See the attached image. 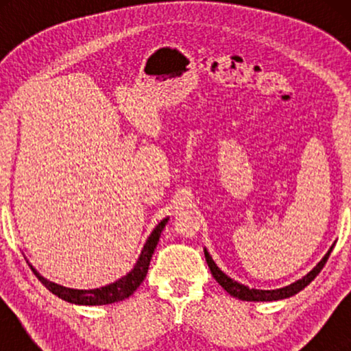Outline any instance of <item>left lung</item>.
I'll return each mask as SVG.
<instances>
[{
  "mask_svg": "<svg viewBox=\"0 0 351 351\" xmlns=\"http://www.w3.org/2000/svg\"><path fill=\"white\" fill-rule=\"evenodd\" d=\"M332 249H334V244L329 247V251L326 252V256L321 258L318 263H316V267L313 268V270L306 273L304 278H300V280H297L295 282H292V285H289V286L280 287V289H271V291L254 289V287H247V286L241 285V282L232 280V278H230L228 275H225V273L220 270L217 265H215V262L213 261V257H210V254L208 252V249L206 247H204V257H206V262H208V265H209L210 273H213V276L215 278V281H217L230 295L237 297V299H239V300H246V302H273V300H282V299H287V297L295 295L297 292H300L304 287L308 286L310 282L313 281L316 276H318V273L323 270V267L326 265V262H328Z\"/></svg>",
  "mask_w": 351,
  "mask_h": 351,
  "instance_id": "1",
  "label": "left lung"
}]
</instances>
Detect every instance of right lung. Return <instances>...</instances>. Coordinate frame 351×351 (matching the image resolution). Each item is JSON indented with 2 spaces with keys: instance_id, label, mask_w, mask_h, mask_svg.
I'll list each match as a JSON object with an SVG mask.
<instances>
[{
  "instance_id": "1",
  "label": "right lung",
  "mask_w": 351,
  "mask_h": 351,
  "mask_svg": "<svg viewBox=\"0 0 351 351\" xmlns=\"http://www.w3.org/2000/svg\"><path fill=\"white\" fill-rule=\"evenodd\" d=\"M167 220L169 217L162 219L160 223L153 228V232L150 233V237L147 238L145 244H143V249L138 256L136 265L128 275H124L117 280L114 282H110L107 286L97 287V289H71V287H65L57 285V282H52L49 280H46L45 276L40 275L36 271V268L28 263L32 268V271L35 273L38 280L43 282V286H46L52 294L59 297V299L70 302V304H76V305H108V304H114V302L124 300L128 299L129 295L134 294V291L141 286V282L145 280L147 271H148V265H150L152 256L155 252L156 244L160 241L161 232L165 230Z\"/></svg>"
}]
</instances>
